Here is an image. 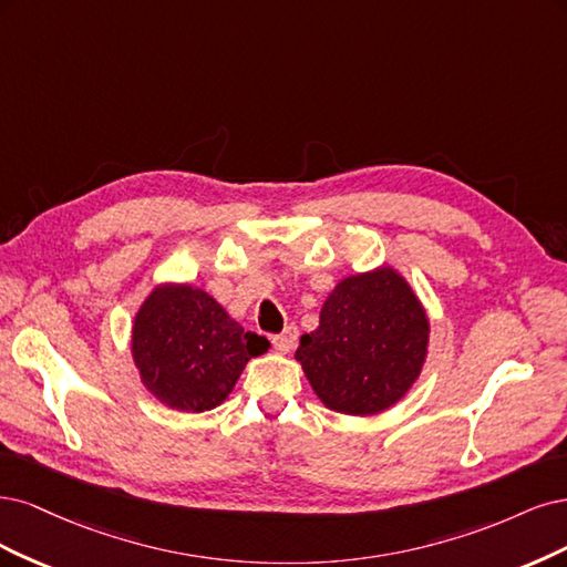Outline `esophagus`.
Segmentation results:
<instances>
[{
  "label": "esophagus",
  "instance_id": "34e87169",
  "mask_svg": "<svg viewBox=\"0 0 567 567\" xmlns=\"http://www.w3.org/2000/svg\"><path fill=\"white\" fill-rule=\"evenodd\" d=\"M297 339H299V330L295 324H289L280 334L272 337V346H276L278 353H289L297 346Z\"/></svg>",
  "mask_w": 567,
  "mask_h": 567
}]
</instances>
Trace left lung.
<instances>
[{
	"mask_svg": "<svg viewBox=\"0 0 567 567\" xmlns=\"http://www.w3.org/2000/svg\"><path fill=\"white\" fill-rule=\"evenodd\" d=\"M431 324L410 282L391 266L343 278L316 332L297 349L324 408L370 416L393 408L422 374Z\"/></svg>",
	"mask_w": 567,
	"mask_h": 567,
	"instance_id": "obj_1",
	"label": "left lung"
}]
</instances>
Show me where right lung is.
I'll return each mask as SVG.
<instances>
[{"label": "right lung", "mask_w": 567, "mask_h": 567, "mask_svg": "<svg viewBox=\"0 0 567 567\" xmlns=\"http://www.w3.org/2000/svg\"><path fill=\"white\" fill-rule=\"evenodd\" d=\"M268 346L266 337L245 332L221 303L193 285H157L132 327V355L143 386L178 412L221 405L245 364Z\"/></svg>", "instance_id": "obj_1"}]
</instances>
